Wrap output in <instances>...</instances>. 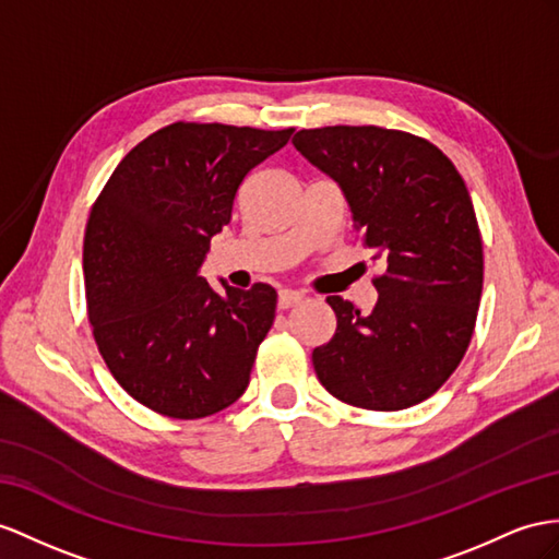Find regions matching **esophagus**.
<instances>
[{"label":"esophagus","mask_w":559,"mask_h":559,"mask_svg":"<svg viewBox=\"0 0 559 559\" xmlns=\"http://www.w3.org/2000/svg\"><path fill=\"white\" fill-rule=\"evenodd\" d=\"M305 295L297 293V290H281L278 293V309H293L299 302H302Z\"/></svg>","instance_id":"1"}]
</instances>
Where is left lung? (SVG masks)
Instances as JSON below:
<instances>
[{"instance_id": "8db88e82", "label": "left lung", "mask_w": 559, "mask_h": 559, "mask_svg": "<svg viewBox=\"0 0 559 559\" xmlns=\"http://www.w3.org/2000/svg\"><path fill=\"white\" fill-rule=\"evenodd\" d=\"M293 143L340 183L384 269L370 313L325 299L337 328L313 349V370L349 406H416L451 378L475 331L484 254L467 186L435 143L408 132L337 124L299 130Z\"/></svg>"}]
</instances>
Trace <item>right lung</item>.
Instances as JSON below:
<instances>
[{
  "label": "right lung",
  "instance_id": "add662e5",
  "mask_svg": "<svg viewBox=\"0 0 559 559\" xmlns=\"http://www.w3.org/2000/svg\"><path fill=\"white\" fill-rule=\"evenodd\" d=\"M288 130L175 122L127 153L84 231V288L96 347L120 388L167 418H207L246 392L276 317V290L198 274L231 222L248 171Z\"/></svg>",
  "mask_w": 559,
  "mask_h": 559
}]
</instances>
